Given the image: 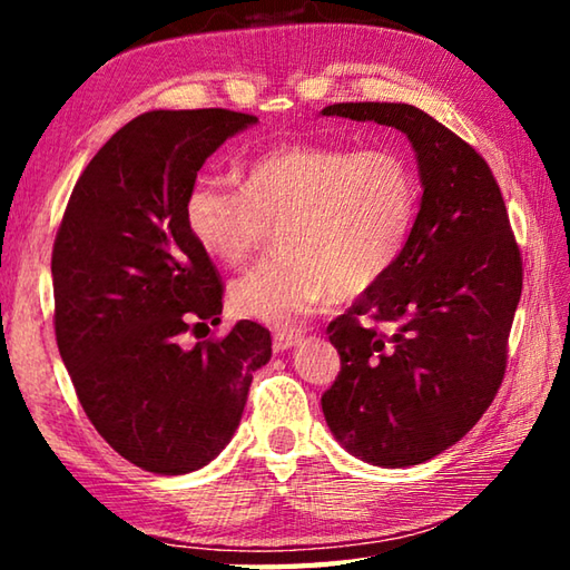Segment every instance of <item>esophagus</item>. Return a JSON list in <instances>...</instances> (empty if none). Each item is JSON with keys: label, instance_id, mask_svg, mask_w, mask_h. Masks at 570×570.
I'll return each instance as SVG.
<instances>
[{"label": "esophagus", "instance_id": "obj_1", "mask_svg": "<svg viewBox=\"0 0 570 570\" xmlns=\"http://www.w3.org/2000/svg\"><path fill=\"white\" fill-rule=\"evenodd\" d=\"M302 332H276L274 334V352H286L298 342Z\"/></svg>", "mask_w": 570, "mask_h": 570}]
</instances>
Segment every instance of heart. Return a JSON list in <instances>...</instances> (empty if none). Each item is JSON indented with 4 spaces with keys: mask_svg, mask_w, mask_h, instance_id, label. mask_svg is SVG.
I'll return each instance as SVG.
<instances>
[{
    "mask_svg": "<svg viewBox=\"0 0 570 570\" xmlns=\"http://www.w3.org/2000/svg\"><path fill=\"white\" fill-rule=\"evenodd\" d=\"M183 210L193 240L228 268L278 228L282 256L238 276L228 298L246 320L294 326L332 292L362 294L392 272L417 220L420 180L394 148L284 142L246 163L240 190L193 180Z\"/></svg>",
    "mask_w": 570,
    "mask_h": 570,
    "instance_id": "b5f03b06",
    "label": "heart"
}]
</instances>
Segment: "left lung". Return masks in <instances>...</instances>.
Masks as SVG:
<instances>
[{
	"label": "left lung",
	"mask_w": 570,
	"mask_h": 570,
	"mask_svg": "<svg viewBox=\"0 0 570 570\" xmlns=\"http://www.w3.org/2000/svg\"><path fill=\"white\" fill-rule=\"evenodd\" d=\"M322 115L392 125L417 153L424 193L410 244L326 326L342 370L322 394L352 455L417 465L465 438L495 400L523 258L493 170L460 135L404 102H336Z\"/></svg>",
	"instance_id": "obj_1"
}]
</instances>
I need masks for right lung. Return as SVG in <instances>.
Listing matches in <instances>:
<instances>
[{
  "mask_svg": "<svg viewBox=\"0 0 570 570\" xmlns=\"http://www.w3.org/2000/svg\"><path fill=\"white\" fill-rule=\"evenodd\" d=\"M256 120L224 108L138 115L82 170L55 236V336L77 400L115 452L158 475L226 448L272 356V334L248 320L180 344L224 308L186 193L210 153Z\"/></svg>",
  "mask_w": 570,
  "mask_h": 570,
  "instance_id": "obj_1",
  "label": "right lung"
}]
</instances>
